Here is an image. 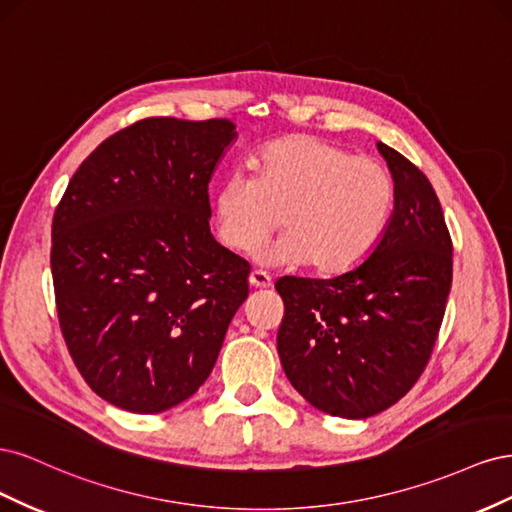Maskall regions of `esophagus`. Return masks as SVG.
I'll return each instance as SVG.
<instances>
[{"label":"esophagus","mask_w":512,"mask_h":512,"mask_svg":"<svg viewBox=\"0 0 512 512\" xmlns=\"http://www.w3.org/2000/svg\"><path fill=\"white\" fill-rule=\"evenodd\" d=\"M250 286L256 288V290L269 288L271 286V277L265 271H252L250 273Z\"/></svg>","instance_id":"1"}]
</instances>
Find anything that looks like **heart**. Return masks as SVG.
<instances>
[{"mask_svg": "<svg viewBox=\"0 0 512 512\" xmlns=\"http://www.w3.org/2000/svg\"><path fill=\"white\" fill-rule=\"evenodd\" d=\"M254 179L226 177L213 194L220 241L237 254L286 235L265 262H307L324 275L352 269L391 222L395 181L380 162L309 134L267 143L252 160Z\"/></svg>", "mask_w": 512, "mask_h": 512, "instance_id": "b5f03b06", "label": "heart"}]
</instances>
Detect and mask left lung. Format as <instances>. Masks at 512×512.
Wrapping results in <instances>:
<instances>
[{
  "instance_id": "left-lung-1",
  "label": "left lung",
  "mask_w": 512,
  "mask_h": 512,
  "mask_svg": "<svg viewBox=\"0 0 512 512\" xmlns=\"http://www.w3.org/2000/svg\"><path fill=\"white\" fill-rule=\"evenodd\" d=\"M395 209L359 265L331 280L286 275L277 352L290 384L331 416L367 418L404 397L438 339L453 241L429 179L389 145Z\"/></svg>"
}]
</instances>
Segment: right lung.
I'll return each instance as SVG.
<instances>
[{"label":"right lung","mask_w":512,"mask_h":512,"mask_svg":"<svg viewBox=\"0 0 512 512\" xmlns=\"http://www.w3.org/2000/svg\"><path fill=\"white\" fill-rule=\"evenodd\" d=\"M228 119L149 117L89 153L53 215L61 335L91 391L156 414L192 397L247 299L250 265L213 239L209 181Z\"/></svg>","instance_id":"obj_1"}]
</instances>
